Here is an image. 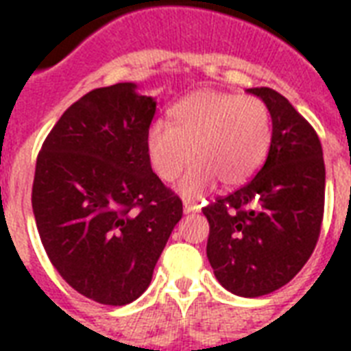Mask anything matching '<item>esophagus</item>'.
Masks as SVG:
<instances>
[{
    "mask_svg": "<svg viewBox=\"0 0 351 351\" xmlns=\"http://www.w3.org/2000/svg\"><path fill=\"white\" fill-rule=\"evenodd\" d=\"M184 211H186V213H198V211H200V206H198L195 200H191V198H184Z\"/></svg>",
    "mask_w": 351,
    "mask_h": 351,
    "instance_id": "34e87169",
    "label": "esophagus"
}]
</instances>
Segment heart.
I'll return each mask as SVG.
<instances>
[{"label": "heart", "mask_w": 351, "mask_h": 351, "mask_svg": "<svg viewBox=\"0 0 351 351\" xmlns=\"http://www.w3.org/2000/svg\"><path fill=\"white\" fill-rule=\"evenodd\" d=\"M167 117L169 125L149 127V162L158 178L173 182L195 160L180 184L189 197L213 186L215 178L226 187L245 184L261 169L271 145L269 109L255 96L195 90L176 101Z\"/></svg>", "instance_id": "1"}]
</instances>
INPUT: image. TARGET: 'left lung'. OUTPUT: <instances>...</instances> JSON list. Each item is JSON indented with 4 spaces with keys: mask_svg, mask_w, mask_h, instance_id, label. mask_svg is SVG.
Instances as JSON below:
<instances>
[{
    "mask_svg": "<svg viewBox=\"0 0 351 351\" xmlns=\"http://www.w3.org/2000/svg\"><path fill=\"white\" fill-rule=\"evenodd\" d=\"M271 117V145L250 184L202 209L215 277L240 297L282 288L315 250L324 213V160L313 127L277 90L247 89Z\"/></svg>",
    "mask_w": 351,
    "mask_h": 351,
    "instance_id": "obj_1",
    "label": "left lung"
}]
</instances>
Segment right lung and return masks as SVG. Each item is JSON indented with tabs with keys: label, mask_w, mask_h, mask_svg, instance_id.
<instances>
[{
	"label": "right lung",
	"mask_w": 351,
	"mask_h": 351,
	"mask_svg": "<svg viewBox=\"0 0 351 351\" xmlns=\"http://www.w3.org/2000/svg\"><path fill=\"white\" fill-rule=\"evenodd\" d=\"M153 96L131 82L95 89L63 112L36 160L32 211L63 280L100 304L147 289L182 200L151 169Z\"/></svg>",
	"instance_id": "right-lung-1"
}]
</instances>
